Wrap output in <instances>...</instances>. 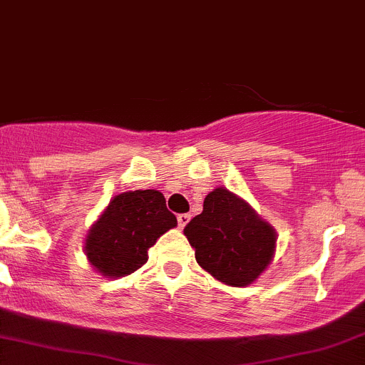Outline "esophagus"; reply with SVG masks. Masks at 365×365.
I'll list each match as a JSON object with an SVG mask.
<instances>
[{"mask_svg":"<svg viewBox=\"0 0 365 365\" xmlns=\"http://www.w3.org/2000/svg\"><path fill=\"white\" fill-rule=\"evenodd\" d=\"M190 219H191V215L190 214H179L178 215V225H179V228H184V226L187 225V222H190Z\"/></svg>","mask_w":365,"mask_h":365,"instance_id":"34e87169","label":"esophagus"}]
</instances>
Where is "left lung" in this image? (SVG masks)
Masks as SVG:
<instances>
[{"mask_svg": "<svg viewBox=\"0 0 365 365\" xmlns=\"http://www.w3.org/2000/svg\"><path fill=\"white\" fill-rule=\"evenodd\" d=\"M195 257L217 280L244 287L266 269L275 250V230L237 195L217 187L203 200L202 214L184 228Z\"/></svg>", "mask_w": 365, "mask_h": 365, "instance_id": "obj_1", "label": "left lung"}]
</instances>
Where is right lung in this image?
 <instances>
[{
	"mask_svg": "<svg viewBox=\"0 0 365 365\" xmlns=\"http://www.w3.org/2000/svg\"><path fill=\"white\" fill-rule=\"evenodd\" d=\"M175 225L160 191H127L113 198L92 226L85 252L104 277L130 275L148 261V250L160 235Z\"/></svg>",
	"mask_w": 365,
	"mask_h": 365,
	"instance_id": "right-lung-1",
	"label": "right lung"
}]
</instances>
